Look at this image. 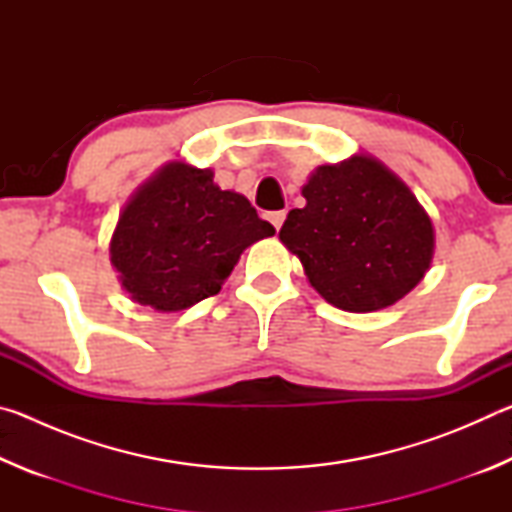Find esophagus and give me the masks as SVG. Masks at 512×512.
<instances>
[{"label":"esophagus","instance_id":"34e87169","mask_svg":"<svg viewBox=\"0 0 512 512\" xmlns=\"http://www.w3.org/2000/svg\"><path fill=\"white\" fill-rule=\"evenodd\" d=\"M266 219L271 221V225H273L275 230H280V228H282V223H284V219H287V212H284V210L268 212V214H266Z\"/></svg>","mask_w":512,"mask_h":512}]
</instances>
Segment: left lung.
Returning <instances> with one entry per match:
<instances>
[{
    "instance_id": "1",
    "label": "left lung",
    "mask_w": 512,
    "mask_h": 512,
    "mask_svg": "<svg viewBox=\"0 0 512 512\" xmlns=\"http://www.w3.org/2000/svg\"><path fill=\"white\" fill-rule=\"evenodd\" d=\"M280 241L329 305L366 314L395 305L433 257V225L391 169L370 155L323 164L302 187Z\"/></svg>"
}]
</instances>
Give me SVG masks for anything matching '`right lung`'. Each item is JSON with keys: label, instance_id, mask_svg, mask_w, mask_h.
I'll return each instance as SVG.
<instances>
[{"label": "right lung", "instance_id": "obj_1", "mask_svg": "<svg viewBox=\"0 0 512 512\" xmlns=\"http://www.w3.org/2000/svg\"><path fill=\"white\" fill-rule=\"evenodd\" d=\"M275 235L246 196L223 192L210 169L169 162L119 214L110 262L135 302L169 314L221 291L255 241Z\"/></svg>", "mask_w": 512, "mask_h": 512}]
</instances>
